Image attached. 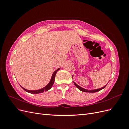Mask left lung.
Listing matches in <instances>:
<instances>
[{"label":"left lung","instance_id":"left-lung-1","mask_svg":"<svg viewBox=\"0 0 129 129\" xmlns=\"http://www.w3.org/2000/svg\"><path fill=\"white\" fill-rule=\"evenodd\" d=\"M74 84H75V86H76L78 89H80V90L82 91H83V92H97V91H99L103 89V88H105V86H106V85H105V86H104V87H102V88H100V89H98L92 90H87V89H84V88H81V87H80L79 85H77L76 83H75V82H74Z\"/></svg>","mask_w":129,"mask_h":129}]
</instances>
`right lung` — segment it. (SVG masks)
<instances>
[{
	"label": "right lung",
	"mask_w": 129,
	"mask_h": 129,
	"mask_svg": "<svg viewBox=\"0 0 129 129\" xmlns=\"http://www.w3.org/2000/svg\"><path fill=\"white\" fill-rule=\"evenodd\" d=\"M60 69V68L57 69L56 71H55V72H54L53 74L52 75V79L51 80H50V82L46 85V86L44 88H43L41 89H39V90H27L24 88H22L25 91L28 92L29 93H41V92H43L44 91H48L49 89H50V88H51V87H52V85H53L54 84V80H55V75H56V74L57 73V72L58 71V70Z\"/></svg>",
	"instance_id": "1"
}]
</instances>
